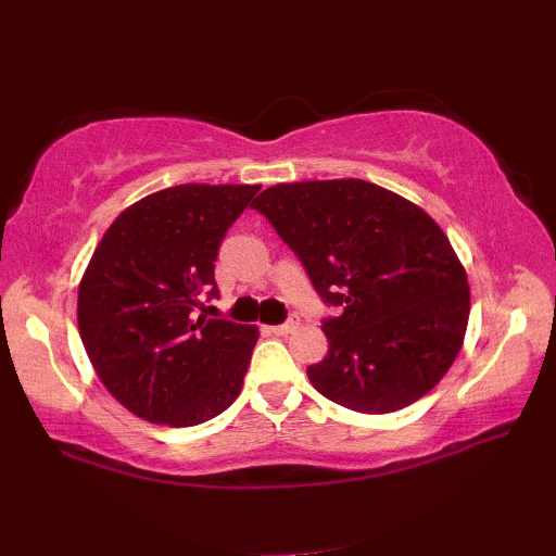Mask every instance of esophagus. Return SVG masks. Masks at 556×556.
Masks as SVG:
<instances>
[{
    "mask_svg": "<svg viewBox=\"0 0 556 556\" xmlns=\"http://www.w3.org/2000/svg\"><path fill=\"white\" fill-rule=\"evenodd\" d=\"M298 329V319H290L286 324H276V327H268L270 333H276V337H286V333L295 331Z\"/></svg>",
    "mask_w": 556,
    "mask_h": 556,
    "instance_id": "obj_1",
    "label": "esophagus"
}]
</instances>
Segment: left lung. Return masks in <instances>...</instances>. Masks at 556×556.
Segmentation results:
<instances>
[{"label":"left lung","mask_w":556,"mask_h":556,"mask_svg":"<svg viewBox=\"0 0 556 556\" xmlns=\"http://www.w3.org/2000/svg\"><path fill=\"white\" fill-rule=\"evenodd\" d=\"M251 207L339 309L321 321L329 353L307 368L319 394L390 414L443 380L463 349L469 286L431 215L361 179L278 184Z\"/></svg>","instance_id":"obj_1"}]
</instances>
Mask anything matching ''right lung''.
<instances>
[{
	"label": "right lung",
	"instance_id": "right-lung-1",
	"mask_svg": "<svg viewBox=\"0 0 556 556\" xmlns=\"http://www.w3.org/2000/svg\"><path fill=\"white\" fill-rule=\"evenodd\" d=\"M261 186L184 184L113 219L79 282L81 343L106 390L150 424L198 426L232 404L251 324L198 317L219 295L215 258Z\"/></svg>",
	"mask_w": 556,
	"mask_h": 556
}]
</instances>
